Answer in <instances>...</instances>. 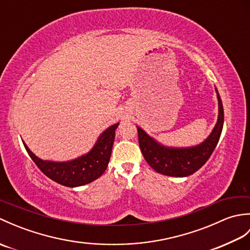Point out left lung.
Wrapping results in <instances>:
<instances>
[{"label": "left lung", "instance_id": "left-lung-1", "mask_svg": "<svg viewBox=\"0 0 250 250\" xmlns=\"http://www.w3.org/2000/svg\"><path fill=\"white\" fill-rule=\"evenodd\" d=\"M218 98V120L210 135L200 145L189 148L166 147L148 135L137 126L139 144L146 162L156 172L174 177H186L195 173L204 166L218 144L222 126H224V106L216 89Z\"/></svg>", "mask_w": 250, "mask_h": 250}]
</instances>
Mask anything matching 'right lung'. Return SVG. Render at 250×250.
I'll return each instance as SVG.
<instances>
[{"label":"right lung","mask_w":250,"mask_h":250,"mask_svg":"<svg viewBox=\"0 0 250 250\" xmlns=\"http://www.w3.org/2000/svg\"><path fill=\"white\" fill-rule=\"evenodd\" d=\"M117 126L118 124L106 129L87 155L67 162L41 160L24 143L23 145L32 160L47 177L65 187H78L93 182L105 172L110 159Z\"/></svg>","instance_id":"add662e5"}]
</instances>
